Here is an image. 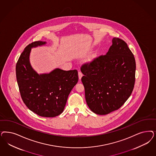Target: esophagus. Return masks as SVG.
I'll return each mask as SVG.
<instances>
[{"label":"esophagus","mask_w":156,"mask_h":156,"mask_svg":"<svg viewBox=\"0 0 156 156\" xmlns=\"http://www.w3.org/2000/svg\"><path fill=\"white\" fill-rule=\"evenodd\" d=\"M78 76H79V80H81V79L82 76H83V74H82V73L80 72H79V73H78Z\"/></svg>","instance_id":"esophagus-1"}]
</instances>
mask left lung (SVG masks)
<instances>
[{"label":"left lung","mask_w":156,"mask_h":156,"mask_svg":"<svg viewBox=\"0 0 156 156\" xmlns=\"http://www.w3.org/2000/svg\"><path fill=\"white\" fill-rule=\"evenodd\" d=\"M106 55L81 68L87 104L98 115L119 109L130 97L135 83L133 54L124 41L115 37Z\"/></svg>","instance_id":"left-lung-1"}]
</instances>
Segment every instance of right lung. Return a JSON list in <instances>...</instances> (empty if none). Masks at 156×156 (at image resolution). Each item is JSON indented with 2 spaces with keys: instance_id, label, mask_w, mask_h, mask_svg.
Returning a JSON list of instances; mask_svg holds the SVG:
<instances>
[{
  "instance_id": "add662e5",
  "label": "right lung",
  "mask_w": 156,
  "mask_h": 156,
  "mask_svg": "<svg viewBox=\"0 0 156 156\" xmlns=\"http://www.w3.org/2000/svg\"><path fill=\"white\" fill-rule=\"evenodd\" d=\"M46 42L35 41L27 46L16 65V80L20 96L30 110L42 117H55L64 110L70 91L78 82L77 70L55 68L38 74L31 66L30 54L33 48Z\"/></svg>"
}]
</instances>
